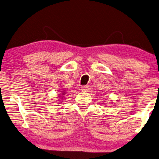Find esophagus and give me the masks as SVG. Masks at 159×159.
Masks as SVG:
<instances>
[{
  "mask_svg": "<svg viewBox=\"0 0 159 159\" xmlns=\"http://www.w3.org/2000/svg\"><path fill=\"white\" fill-rule=\"evenodd\" d=\"M81 90H82V92H89V91L90 90L89 86H82V87H81Z\"/></svg>",
  "mask_w": 159,
  "mask_h": 159,
  "instance_id": "esophagus-1",
  "label": "esophagus"
}]
</instances>
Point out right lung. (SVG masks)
I'll return each mask as SVG.
<instances>
[{"instance_id":"add662e5","label":"right lung","mask_w":159,"mask_h":159,"mask_svg":"<svg viewBox=\"0 0 159 159\" xmlns=\"http://www.w3.org/2000/svg\"><path fill=\"white\" fill-rule=\"evenodd\" d=\"M61 92H62V93H61V94H63V95H65V94H64V93H66V92H65V90L63 91V92H62V91H61Z\"/></svg>"}]
</instances>
